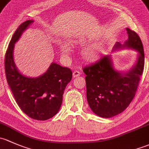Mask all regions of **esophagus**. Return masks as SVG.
Masks as SVG:
<instances>
[{
  "label": "esophagus",
  "instance_id": "34e87169",
  "mask_svg": "<svg viewBox=\"0 0 149 149\" xmlns=\"http://www.w3.org/2000/svg\"><path fill=\"white\" fill-rule=\"evenodd\" d=\"M80 74H81V72H80L77 71V70H75V71L73 72V77H76L79 76Z\"/></svg>",
  "mask_w": 149,
  "mask_h": 149
}]
</instances>
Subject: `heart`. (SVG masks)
<instances>
[{"label": "heart", "instance_id": "b5f03b06", "mask_svg": "<svg viewBox=\"0 0 149 149\" xmlns=\"http://www.w3.org/2000/svg\"><path fill=\"white\" fill-rule=\"evenodd\" d=\"M85 42V40L82 38H76L72 41V44L73 45L76 44H82ZM61 52L62 55L64 56H67L72 52V48L68 44L63 43L61 44ZM104 51V47L101 44H94L92 45L85 47L82 52H81L82 58L86 62H93L98 60L100 57L101 54Z\"/></svg>", "mask_w": 149, "mask_h": 149}]
</instances>
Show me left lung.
<instances>
[{"label":"left lung","instance_id":"8db88e82","mask_svg":"<svg viewBox=\"0 0 149 149\" xmlns=\"http://www.w3.org/2000/svg\"><path fill=\"white\" fill-rule=\"evenodd\" d=\"M128 39L125 45L118 42L115 48L128 47L139 52L134 67L125 74L114 70L110 56H102L95 63L84 67L87 100L90 108L102 118H111L122 113L133 100L144 69L143 44L139 35L126 29Z\"/></svg>","mask_w":149,"mask_h":149}]
</instances>
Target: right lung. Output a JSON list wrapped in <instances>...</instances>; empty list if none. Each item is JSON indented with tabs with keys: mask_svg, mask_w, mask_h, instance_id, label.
<instances>
[{
	"mask_svg": "<svg viewBox=\"0 0 149 149\" xmlns=\"http://www.w3.org/2000/svg\"><path fill=\"white\" fill-rule=\"evenodd\" d=\"M33 22V20L25 21L15 31L6 52L4 66L8 84L21 110L34 120H46L59 111L72 72L56 63H52L44 74L36 78L27 77L18 71L13 58L14 44Z\"/></svg>",
	"mask_w": 149,
	"mask_h": 149,
	"instance_id": "right-lung-1",
	"label": "right lung"
}]
</instances>
